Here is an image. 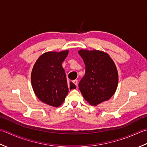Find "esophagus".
Masks as SVG:
<instances>
[{"label":"esophagus","instance_id":"esophagus-1","mask_svg":"<svg viewBox=\"0 0 147 147\" xmlns=\"http://www.w3.org/2000/svg\"><path fill=\"white\" fill-rule=\"evenodd\" d=\"M73 82L75 84V85H76V86H77V85H78V80L77 79L73 80Z\"/></svg>","mask_w":147,"mask_h":147}]
</instances>
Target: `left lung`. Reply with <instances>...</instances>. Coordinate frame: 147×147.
Here are the masks:
<instances>
[{
	"label": "left lung",
	"mask_w": 147,
	"mask_h": 147,
	"mask_svg": "<svg viewBox=\"0 0 147 147\" xmlns=\"http://www.w3.org/2000/svg\"><path fill=\"white\" fill-rule=\"evenodd\" d=\"M79 54L86 66L84 76L79 84L84 98L92 105L109 100L118 85V72L112 59L101 51L81 49Z\"/></svg>",
	"instance_id": "1"
}]
</instances>
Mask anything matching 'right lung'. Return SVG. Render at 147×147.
<instances>
[{"mask_svg": "<svg viewBox=\"0 0 147 147\" xmlns=\"http://www.w3.org/2000/svg\"><path fill=\"white\" fill-rule=\"evenodd\" d=\"M68 53V50L45 53L33 67L31 82L35 94L38 100L50 106H60L68 90L76 88L73 82H67L61 65Z\"/></svg>", "mask_w": 147, "mask_h": 147, "instance_id": "right-lung-1", "label": "right lung"}]
</instances>
